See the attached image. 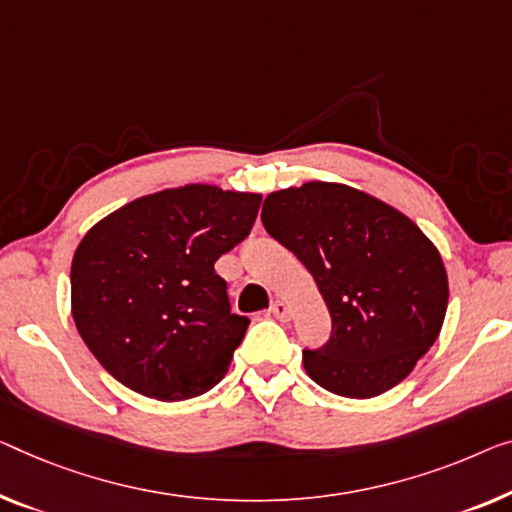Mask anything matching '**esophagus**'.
<instances>
[{
  "label": "esophagus",
  "mask_w": 512,
  "mask_h": 512,
  "mask_svg": "<svg viewBox=\"0 0 512 512\" xmlns=\"http://www.w3.org/2000/svg\"><path fill=\"white\" fill-rule=\"evenodd\" d=\"M269 312H271L273 317H278L280 322H287V319L292 317V310H289V305H287L285 301H276V303H273Z\"/></svg>",
  "instance_id": "esophagus-1"
}]
</instances>
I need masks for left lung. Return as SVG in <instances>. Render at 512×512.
Wrapping results in <instances>:
<instances>
[{"instance_id":"1","label":"left lung","mask_w":512,"mask_h":512,"mask_svg":"<svg viewBox=\"0 0 512 512\" xmlns=\"http://www.w3.org/2000/svg\"><path fill=\"white\" fill-rule=\"evenodd\" d=\"M262 223L315 278L331 338L303 349L310 379L342 398H375L439 338L444 259L414 220L345 183L308 181L266 195Z\"/></svg>"}]
</instances>
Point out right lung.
Here are the masks:
<instances>
[{
    "mask_svg": "<svg viewBox=\"0 0 512 512\" xmlns=\"http://www.w3.org/2000/svg\"><path fill=\"white\" fill-rule=\"evenodd\" d=\"M262 195L188 183L137 197L75 248L71 312L89 352L147 398L207 393L250 319L232 315L213 264L253 230Z\"/></svg>",
    "mask_w": 512,
    "mask_h": 512,
    "instance_id": "obj_1",
    "label": "right lung"
}]
</instances>
